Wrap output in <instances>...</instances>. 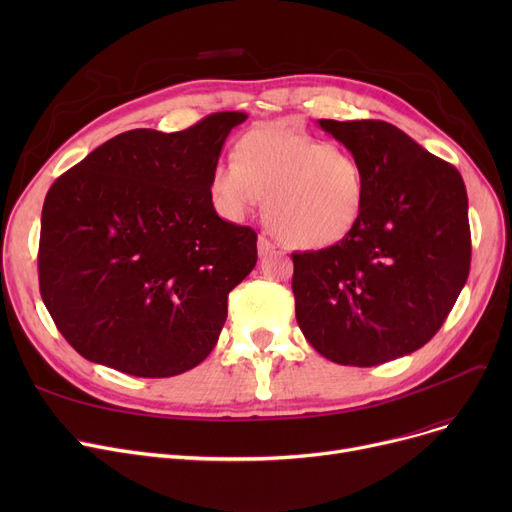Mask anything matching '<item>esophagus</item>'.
I'll return each instance as SVG.
<instances>
[{
	"label": "esophagus",
	"mask_w": 512,
	"mask_h": 512,
	"mask_svg": "<svg viewBox=\"0 0 512 512\" xmlns=\"http://www.w3.org/2000/svg\"><path fill=\"white\" fill-rule=\"evenodd\" d=\"M257 251H259V255H261V257L270 255V253H274V251H276V242L267 238L265 234H261V236H259V240H257Z\"/></svg>",
	"instance_id": "34e87169"
}]
</instances>
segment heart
Listing matches in <instances>:
<instances>
[{
  "mask_svg": "<svg viewBox=\"0 0 512 512\" xmlns=\"http://www.w3.org/2000/svg\"><path fill=\"white\" fill-rule=\"evenodd\" d=\"M234 161L215 164L211 197L230 218L267 199V222L292 247L315 251L351 234L367 203L359 159L288 126H257L234 145Z\"/></svg>",
  "mask_w": 512,
  "mask_h": 512,
  "instance_id": "b5f03b06",
  "label": "heart"
}]
</instances>
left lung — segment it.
Wrapping results in <instances>:
<instances>
[{"label": "left lung", "mask_w": 512, "mask_h": 512, "mask_svg": "<svg viewBox=\"0 0 512 512\" xmlns=\"http://www.w3.org/2000/svg\"><path fill=\"white\" fill-rule=\"evenodd\" d=\"M319 126L359 159L367 203L338 245L292 253L294 311L319 355L340 365H382L432 340L467 282L465 182L388 122Z\"/></svg>", "instance_id": "obj_1"}]
</instances>
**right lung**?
Returning <instances> with one entry per match:
<instances>
[{
	"instance_id": "1",
	"label": "right lung",
	"mask_w": 512,
	"mask_h": 512,
	"mask_svg": "<svg viewBox=\"0 0 512 512\" xmlns=\"http://www.w3.org/2000/svg\"><path fill=\"white\" fill-rule=\"evenodd\" d=\"M242 112L180 132L137 128L51 184L41 213V299L78 355L137 378L197 367L257 263V234L222 220L209 176Z\"/></svg>"
}]
</instances>
